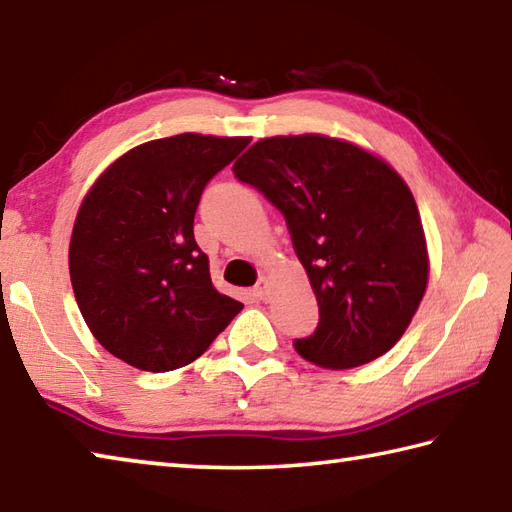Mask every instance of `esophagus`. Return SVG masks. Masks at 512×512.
Listing matches in <instances>:
<instances>
[{
    "label": "esophagus",
    "mask_w": 512,
    "mask_h": 512,
    "mask_svg": "<svg viewBox=\"0 0 512 512\" xmlns=\"http://www.w3.org/2000/svg\"><path fill=\"white\" fill-rule=\"evenodd\" d=\"M270 286H273V284H270L268 277H262V279H259V282H257L255 295H257L259 299H262V302H268V299H270Z\"/></svg>",
    "instance_id": "1"
}]
</instances>
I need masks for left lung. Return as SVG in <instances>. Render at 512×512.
Returning <instances> with one entry per match:
<instances>
[{"mask_svg": "<svg viewBox=\"0 0 512 512\" xmlns=\"http://www.w3.org/2000/svg\"><path fill=\"white\" fill-rule=\"evenodd\" d=\"M235 175L286 217L319 304V324L295 348L344 370L393 348L422 304L430 259L422 217L402 175L370 150L319 133L264 137Z\"/></svg>", "mask_w": 512, "mask_h": 512, "instance_id": "left-lung-1", "label": "left lung"}]
</instances>
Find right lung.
<instances>
[{
  "instance_id": "right-lung-1",
  "label": "right lung",
  "mask_w": 512,
  "mask_h": 512,
  "mask_svg": "<svg viewBox=\"0 0 512 512\" xmlns=\"http://www.w3.org/2000/svg\"><path fill=\"white\" fill-rule=\"evenodd\" d=\"M250 137L182 133L117 157L79 204L70 284L90 333L148 373L182 368L244 308L213 286L193 235L206 184Z\"/></svg>"
}]
</instances>
